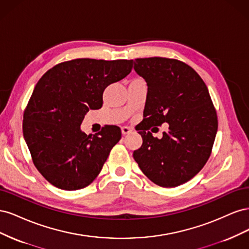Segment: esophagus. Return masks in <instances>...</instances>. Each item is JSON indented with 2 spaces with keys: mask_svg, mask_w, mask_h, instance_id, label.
Masks as SVG:
<instances>
[{
  "mask_svg": "<svg viewBox=\"0 0 249 249\" xmlns=\"http://www.w3.org/2000/svg\"><path fill=\"white\" fill-rule=\"evenodd\" d=\"M132 131H133V130L131 129V127H129V126H123V127H122V133H123V135L130 134Z\"/></svg>",
  "mask_w": 249,
  "mask_h": 249,
  "instance_id": "esophagus-1",
  "label": "esophagus"
}]
</instances>
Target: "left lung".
I'll use <instances>...</instances> for the list:
<instances>
[{"mask_svg": "<svg viewBox=\"0 0 249 249\" xmlns=\"http://www.w3.org/2000/svg\"><path fill=\"white\" fill-rule=\"evenodd\" d=\"M147 95L139 134L142 145L133 157L144 175L165 188L182 185L205 166L217 133L216 111L205 82L192 67L176 59H135ZM167 122L159 140L147 130Z\"/></svg>", "mask_w": 249, "mask_h": 249, "instance_id": "obj_1", "label": "left lung"}]
</instances>
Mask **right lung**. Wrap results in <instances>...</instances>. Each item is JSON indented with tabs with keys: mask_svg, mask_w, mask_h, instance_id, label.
Returning <instances> with one entry per match:
<instances>
[{
	"mask_svg": "<svg viewBox=\"0 0 249 249\" xmlns=\"http://www.w3.org/2000/svg\"><path fill=\"white\" fill-rule=\"evenodd\" d=\"M133 60L74 59L55 65L37 83L24 113L22 132L35 167L62 190L91 184L122 138L116 125L96 135L82 132L89 110L103 106V92L125 78Z\"/></svg>",
	"mask_w": 249,
	"mask_h": 249,
	"instance_id": "1",
	"label": "right lung"
}]
</instances>
